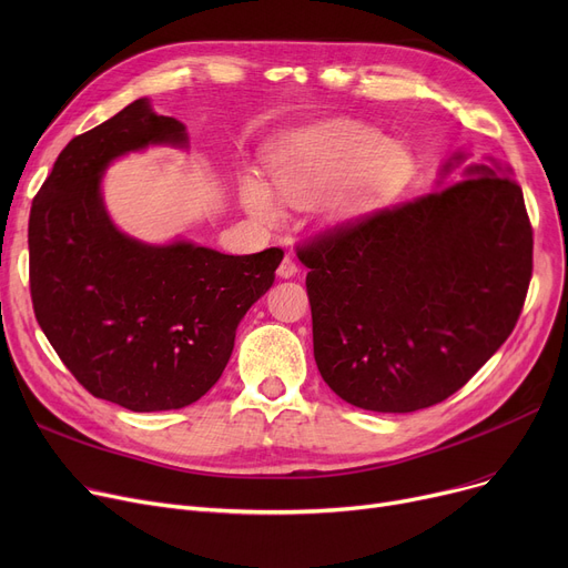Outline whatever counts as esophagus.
<instances>
[{"label":"esophagus","instance_id":"esophagus-1","mask_svg":"<svg viewBox=\"0 0 568 568\" xmlns=\"http://www.w3.org/2000/svg\"><path fill=\"white\" fill-rule=\"evenodd\" d=\"M296 272H300V268H296V262L290 255H285L283 262L278 264V276L281 278H292Z\"/></svg>","mask_w":568,"mask_h":568}]
</instances>
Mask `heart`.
Masks as SVG:
<instances>
[{
    "instance_id": "1",
    "label": "heart",
    "mask_w": 568,
    "mask_h": 568,
    "mask_svg": "<svg viewBox=\"0 0 568 568\" xmlns=\"http://www.w3.org/2000/svg\"><path fill=\"white\" fill-rule=\"evenodd\" d=\"M409 165L407 149L384 133L336 119L304 131L274 159L276 191L296 204L329 193V216L345 219L398 189ZM242 202L248 212L272 223L281 216L278 202L262 179H242Z\"/></svg>"
}]
</instances>
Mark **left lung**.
<instances>
[{
    "instance_id": "left-lung-1",
    "label": "left lung",
    "mask_w": 568,
    "mask_h": 568,
    "mask_svg": "<svg viewBox=\"0 0 568 568\" xmlns=\"http://www.w3.org/2000/svg\"><path fill=\"white\" fill-rule=\"evenodd\" d=\"M465 159L449 156L433 193L296 253L308 266L317 371L354 407L405 414L442 403L520 317L534 246L523 189L499 161Z\"/></svg>"
}]
</instances>
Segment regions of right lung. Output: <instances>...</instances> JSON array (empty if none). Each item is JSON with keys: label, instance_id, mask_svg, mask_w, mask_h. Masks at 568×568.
I'll list each match as a JSON object with an SVG mask.
<instances>
[{"label": "right lung", "instance_id": "obj_1", "mask_svg": "<svg viewBox=\"0 0 568 568\" xmlns=\"http://www.w3.org/2000/svg\"><path fill=\"white\" fill-rule=\"evenodd\" d=\"M156 144L186 149V126L138 99L64 146L29 214V290L45 338L89 394L131 412L179 409L212 389L283 260L281 248L225 255L119 230L103 174Z\"/></svg>", "mask_w": 568, "mask_h": 568}]
</instances>
